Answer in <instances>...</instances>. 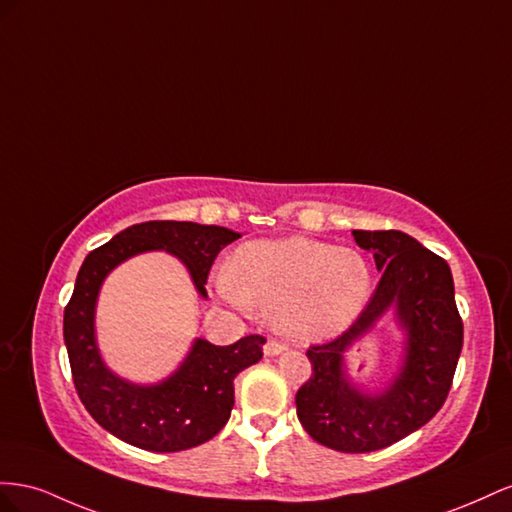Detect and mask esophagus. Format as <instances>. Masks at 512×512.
I'll return each mask as SVG.
<instances>
[{
    "instance_id": "esophagus-1",
    "label": "esophagus",
    "mask_w": 512,
    "mask_h": 512,
    "mask_svg": "<svg viewBox=\"0 0 512 512\" xmlns=\"http://www.w3.org/2000/svg\"><path fill=\"white\" fill-rule=\"evenodd\" d=\"M283 349H285V343L276 341V339H270V341L264 345V354H266V356H276V354H281Z\"/></svg>"
}]
</instances>
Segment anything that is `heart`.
I'll use <instances>...</instances> for the list:
<instances>
[{
	"mask_svg": "<svg viewBox=\"0 0 512 512\" xmlns=\"http://www.w3.org/2000/svg\"><path fill=\"white\" fill-rule=\"evenodd\" d=\"M221 296L238 309L276 315L294 341L343 332L371 294V270L352 248L289 238L240 246L218 276Z\"/></svg>",
	"mask_w": 512,
	"mask_h": 512,
	"instance_id": "heart-1",
	"label": "heart"
}]
</instances>
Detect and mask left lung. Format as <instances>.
Returning a JSON list of instances; mask_svg holds the SVG:
<instances>
[{
    "label": "left lung",
    "mask_w": 512,
    "mask_h": 512,
    "mask_svg": "<svg viewBox=\"0 0 512 512\" xmlns=\"http://www.w3.org/2000/svg\"><path fill=\"white\" fill-rule=\"evenodd\" d=\"M382 270L371 300L345 332L311 345L313 375L296 392L298 420L315 442L339 452H371L414 433L440 412L463 347V321L446 261L403 231H352ZM390 305L408 332L406 362L379 395L348 384L342 354Z\"/></svg>",
    "instance_id": "1"
}]
</instances>
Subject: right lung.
<instances>
[{
	"label": "right lung",
	"mask_w": 512,
	"mask_h": 512,
	"mask_svg": "<svg viewBox=\"0 0 512 512\" xmlns=\"http://www.w3.org/2000/svg\"><path fill=\"white\" fill-rule=\"evenodd\" d=\"M240 233L184 221H148L118 233L85 257L75 291L64 309V341L72 382L85 410L122 442L152 452L199 446L221 431L231 416L233 379L259 362L266 339L248 334L233 345L197 339L182 367L158 386H135L113 375L100 360L94 339V309L105 276L124 259L145 251L178 255L201 296L216 255Z\"/></svg>",
	"instance_id": "add662e5"
}]
</instances>
